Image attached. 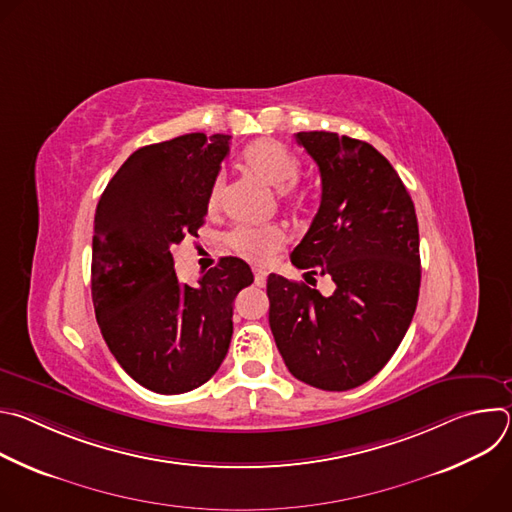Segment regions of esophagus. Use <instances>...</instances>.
Here are the masks:
<instances>
[{
    "instance_id": "obj_1",
    "label": "esophagus",
    "mask_w": 512,
    "mask_h": 512,
    "mask_svg": "<svg viewBox=\"0 0 512 512\" xmlns=\"http://www.w3.org/2000/svg\"><path fill=\"white\" fill-rule=\"evenodd\" d=\"M265 283H267V273L263 269H255V285L265 287Z\"/></svg>"
}]
</instances>
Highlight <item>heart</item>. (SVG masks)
I'll return each instance as SVG.
<instances>
[{"mask_svg":"<svg viewBox=\"0 0 512 512\" xmlns=\"http://www.w3.org/2000/svg\"><path fill=\"white\" fill-rule=\"evenodd\" d=\"M243 166L247 172L277 190V196L291 208H300L306 202V192L298 186L302 174L300 158L289 152L285 145L273 139H261L245 150ZM223 180L218 178L208 194V206L216 208L221 204ZM227 243L235 253L251 263L265 265L285 245L283 229L275 225L267 227H237L229 233Z\"/></svg>","mask_w":512,"mask_h":512,"instance_id":"b5f03b06","label":"heart"}]
</instances>
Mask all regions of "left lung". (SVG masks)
Listing matches in <instances>:
<instances>
[{
	"label": "left lung",
	"mask_w": 512,
	"mask_h": 512,
	"mask_svg": "<svg viewBox=\"0 0 512 512\" xmlns=\"http://www.w3.org/2000/svg\"><path fill=\"white\" fill-rule=\"evenodd\" d=\"M322 202L291 263L328 275L334 294L269 275V326L285 367L324 391L373 379L401 344L419 298V229L413 200L371 143L300 131Z\"/></svg>",
	"instance_id": "left-lung-1"
}]
</instances>
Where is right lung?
I'll list each match as a JSON object with an SVG mask.
<instances>
[{"instance_id":"right-lung-1","label":"right lung","mask_w":512,"mask_h":512,"mask_svg":"<svg viewBox=\"0 0 512 512\" xmlns=\"http://www.w3.org/2000/svg\"><path fill=\"white\" fill-rule=\"evenodd\" d=\"M231 135L186 133L133 152L95 212L91 294L101 334L141 387L180 395L221 367L233 302L251 267L223 257L196 287L180 283L172 247L196 235Z\"/></svg>"}]
</instances>
